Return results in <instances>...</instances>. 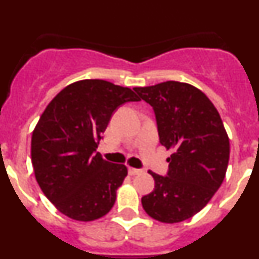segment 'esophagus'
Here are the masks:
<instances>
[{"label":"esophagus","instance_id":"obj_1","mask_svg":"<svg viewBox=\"0 0 259 259\" xmlns=\"http://www.w3.org/2000/svg\"><path fill=\"white\" fill-rule=\"evenodd\" d=\"M128 172H130V175L135 176V175H139V174L143 172V170H140V168H134V167H130V168H128Z\"/></svg>","mask_w":259,"mask_h":259}]
</instances>
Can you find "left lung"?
<instances>
[{
    "label": "left lung",
    "instance_id": "1",
    "mask_svg": "<svg viewBox=\"0 0 259 259\" xmlns=\"http://www.w3.org/2000/svg\"><path fill=\"white\" fill-rule=\"evenodd\" d=\"M134 91L153 107L159 143L172 150L166 176L149 171L155 185L141 203L155 221L179 223L206 206L223 183L227 132L212 102L191 84L164 81Z\"/></svg>",
    "mask_w": 259,
    "mask_h": 259
}]
</instances>
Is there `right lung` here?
Segmentation results:
<instances>
[{"instance_id":"1","label":"right lung","mask_w":259,"mask_h":259,"mask_svg":"<svg viewBox=\"0 0 259 259\" xmlns=\"http://www.w3.org/2000/svg\"><path fill=\"white\" fill-rule=\"evenodd\" d=\"M136 101L130 88L87 79L62 89L47 106L32 134V166L41 191L62 214L91 222L114 206L127 167L105 161L96 149L114 111Z\"/></svg>"}]
</instances>
